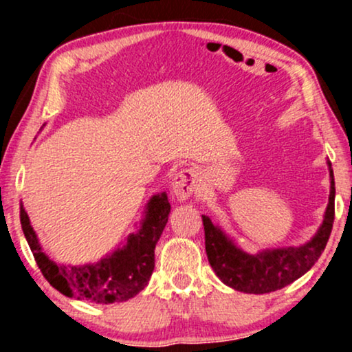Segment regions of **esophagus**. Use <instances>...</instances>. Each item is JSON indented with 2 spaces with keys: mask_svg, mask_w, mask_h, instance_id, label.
Masks as SVG:
<instances>
[{
  "mask_svg": "<svg viewBox=\"0 0 352 352\" xmlns=\"http://www.w3.org/2000/svg\"><path fill=\"white\" fill-rule=\"evenodd\" d=\"M201 179H200V172L197 168L188 167V168H182L175 173L172 182V190H173V195L177 199L185 200L188 199L190 195L197 192L200 188Z\"/></svg>",
  "mask_w": 352,
  "mask_h": 352,
  "instance_id": "1",
  "label": "esophagus"
}]
</instances>
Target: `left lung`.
Returning <instances> with one entry per match:
<instances>
[{
    "label": "left lung",
    "instance_id": "left-lung-1",
    "mask_svg": "<svg viewBox=\"0 0 352 352\" xmlns=\"http://www.w3.org/2000/svg\"><path fill=\"white\" fill-rule=\"evenodd\" d=\"M329 164L331 192L326 208L324 221L318 233L306 245L298 248L268 250L258 254L241 252L212 223L208 217L204 218L205 250L213 272L230 288L243 293L263 294L285 288L286 285L302 276L318 261L328 243L334 223V175Z\"/></svg>",
    "mask_w": 352,
    "mask_h": 352
}]
</instances>
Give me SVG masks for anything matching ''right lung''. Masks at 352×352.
<instances>
[{
  "instance_id": "add662e5",
  "label": "right lung",
  "mask_w": 352,
  "mask_h": 352,
  "mask_svg": "<svg viewBox=\"0 0 352 352\" xmlns=\"http://www.w3.org/2000/svg\"><path fill=\"white\" fill-rule=\"evenodd\" d=\"M168 213L170 204L167 200V193L153 195L147 205V215L142 227L135 235L129 236L127 245L99 263L84 266L56 265L51 261L43 253L23 205L19 218L36 265L52 288L64 296L107 305L131 300L147 286L155 266V245L167 225Z\"/></svg>"
}]
</instances>
